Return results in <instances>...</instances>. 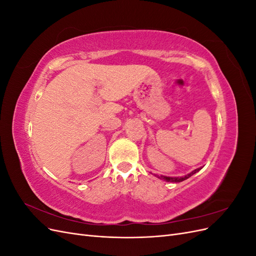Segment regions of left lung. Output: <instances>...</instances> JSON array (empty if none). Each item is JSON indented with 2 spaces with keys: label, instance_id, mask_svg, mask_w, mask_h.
<instances>
[{
  "label": "left lung",
  "instance_id": "left-lung-1",
  "mask_svg": "<svg viewBox=\"0 0 256 256\" xmlns=\"http://www.w3.org/2000/svg\"><path fill=\"white\" fill-rule=\"evenodd\" d=\"M200 168H196V170H194V171H192L190 174L184 175V177H168V176H162V175H160V176L157 175V177L160 178V180H164L168 182H184V180H187V178H189L193 174H196V172H198Z\"/></svg>",
  "mask_w": 256,
  "mask_h": 256
}]
</instances>
